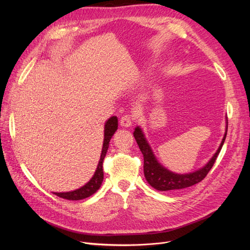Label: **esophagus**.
<instances>
[{
    "instance_id": "esophagus-1",
    "label": "esophagus",
    "mask_w": 250,
    "mask_h": 250,
    "mask_svg": "<svg viewBox=\"0 0 250 250\" xmlns=\"http://www.w3.org/2000/svg\"><path fill=\"white\" fill-rule=\"evenodd\" d=\"M134 122H135V117L132 114H125L121 118V125L125 127H128L133 125Z\"/></svg>"
}]
</instances>
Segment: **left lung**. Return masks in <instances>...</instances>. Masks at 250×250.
Listing matches in <instances>:
<instances>
[{"label":"left lung","mask_w":250,"mask_h":250,"mask_svg":"<svg viewBox=\"0 0 250 250\" xmlns=\"http://www.w3.org/2000/svg\"><path fill=\"white\" fill-rule=\"evenodd\" d=\"M227 128L225 136L222 140L218 151L204 168L188 174H175L173 172H170L169 170L165 169L163 166H161L157 162L149 144L147 143L145 137H144V134L142 133V129L139 126L136 127L134 132V137L144 156V174H145V177L149 182V185L157 190L166 191L189 188L202 181L207 176V174L208 173L209 170L212 169L213 165L216 162L217 157L223 147V144L225 142L227 136Z\"/></svg>","instance_id":"obj_1"}]
</instances>
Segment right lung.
I'll return each mask as SVG.
<instances>
[{
    "label": "right lung",
    "mask_w": 250,
    "mask_h": 250,
    "mask_svg": "<svg viewBox=\"0 0 250 250\" xmlns=\"http://www.w3.org/2000/svg\"><path fill=\"white\" fill-rule=\"evenodd\" d=\"M116 129H117V118L116 116H112L106 122V124H105L104 141H103V147L101 151L100 160L95 171V174L91 178V180L87 183V185H85L81 188L76 189L74 191H70V192H55L56 195L70 201H79V200L88 198V196L92 195L99 189V188L101 187V183L103 181V168H102L103 160H104L105 155H106L110 139L115 133Z\"/></svg>",
    "instance_id": "1"
}]
</instances>
